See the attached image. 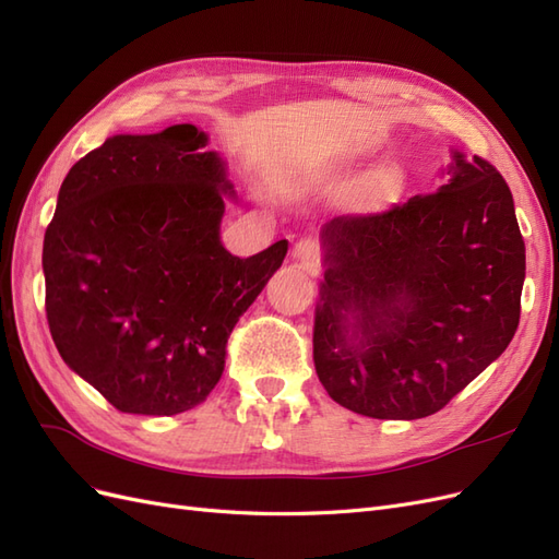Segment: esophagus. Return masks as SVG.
Listing matches in <instances>:
<instances>
[{"instance_id": "esophagus-1", "label": "esophagus", "mask_w": 559, "mask_h": 559, "mask_svg": "<svg viewBox=\"0 0 559 559\" xmlns=\"http://www.w3.org/2000/svg\"><path fill=\"white\" fill-rule=\"evenodd\" d=\"M294 259L296 263L308 270V273H317L319 265H321V249H319V242L312 240V238H300L296 245H294Z\"/></svg>"}]
</instances>
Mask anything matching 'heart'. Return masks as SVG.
<instances>
[{
	"mask_svg": "<svg viewBox=\"0 0 559 559\" xmlns=\"http://www.w3.org/2000/svg\"><path fill=\"white\" fill-rule=\"evenodd\" d=\"M403 191V173L396 165H382L366 179V193L376 202H386L399 198Z\"/></svg>",
	"mask_w": 559,
	"mask_h": 559,
	"instance_id": "heart-1",
	"label": "heart"
}]
</instances>
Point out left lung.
I'll return each instance as SVG.
<instances>
[{
  "label": "left lung",
  "mask_w": 559,
  "mask_h": 559,
  "mask_svg": "<svg viewBox=\"0 0 559 559\" xmlns=\"http://www.w3.org/2000/svg\"><path fill=\"white\" fill-rule=\"evenodd\" d=\"M448 175L436 193L321 230L314 368L352 413L433 415L513 341L524 240L511 189L492 163L456 151Z\"/></svg>",
  "instance_id": "obj_1"
}]
</instances>
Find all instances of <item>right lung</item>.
<instances>
[{"label":"right lung","instance_id":"add662e5","mask_svg":"<svg viewBox=\"0 0 559 559\" xmlns=\"http://www.w3.org/2000/svg\"><path fill=\"white\" fill-rule=\"evenodd\" d=\"M205 146L191 123L109 138L64 177L44 235L53 343L121 413L177 415L205 401L235 324L289 249L226 251L218 226L233 183Z\"/></svg>","mask_w":559,"mask_h":559}]
</instances>
